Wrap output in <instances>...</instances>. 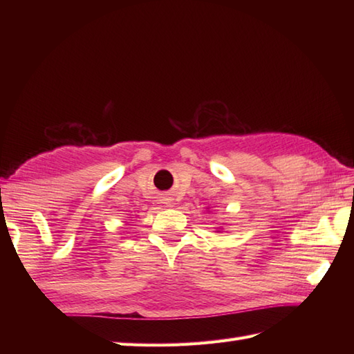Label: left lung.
<instances>
[{
  "mask_svg": "<svg viewBox=\"0 0 354 354\" xmlns=\"http://www.w3.org/2000/svg\"><path fill=\"white\" fill-rule=\"evenodd\" d=\"M219 231H222V227H219V228H217V232H219Z\"/></svg>",
  "mask_w": 354,
  "mask_h": 354,
  "instance_id": "8db88e82",
  "label": "left lung"
}]
</instances>
